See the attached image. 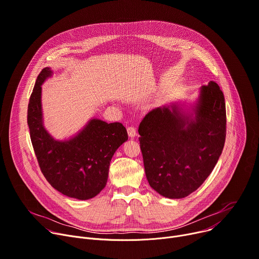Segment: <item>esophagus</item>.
<instances>
[{
    "instance_id": "obj_1",
    "label": "esophagus",
    "mask_w": 259,
    "mask_h": 259,
    "mask_svg": "<svg viewBox=\"0 0 259 259\" xmlns=\"http://www.w3.org/2000/svg\"><path fill=\"white\" fill-rule=\"evenodd\" d=\"M127 132H128L129 137H131V138H133V137L136 136V130H135V128H133V127H128V128H127Z\"/></svg>"
}]
</instances>
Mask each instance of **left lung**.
I'll use <instances>...</instances> for the list:
<instances>
[{
  "mask_svg": "<svg viewBox=\"0 0 259 259\" xmlns=\"http://www.w3.org/2000/svg\"><path fill=\"white\" fill-rule=\"evenodd\" d=\"M138 133L148 182L160 195L179 199L197 190L213 171L226 136V109L215 81L199 89L191 110L170 103L151 110Z\"/></svg>",
  "mask_w": 259,
  "mask_h": 259,
  "instance_id": "1",
  "label": "left lung"
}]
</instances>
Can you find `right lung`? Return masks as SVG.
Listing matches in <instances>:
<instances>
[{
	"label": "right lung",
	"instance_id": "obj_1",
	"mask_svg": "<svg viewBox=\"0 0 259 259\" xmlns=\"http://www.w3.org/2000/svg\"><path fill=\"white\" fill-rule=\"evenodd\" d=\"M53 75L50 67L37 77L28 105V125L40 169L48 182L62 194L80 200L95 197L105 187L111 158L128 140L121 123L91 119L74 136L55 139L44 128L42 83Z\"/></svg>",
	"mask_w": 259,
	"mask_h": 259
}]
</instances>
